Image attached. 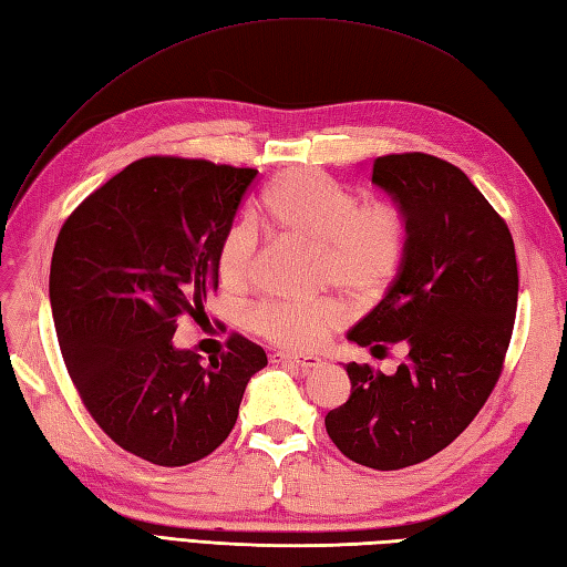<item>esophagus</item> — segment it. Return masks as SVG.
I'll return each mask as SVG.
<instances>
[{
	"instance_id": "1",
	"label": "esophagus",
	"mask_w": 567,
	"mask_h": 567,
	"mask_svg": "<svg viewBox=\"0 0 567 567\" xmlns=\"http://www.w3.org/2000/svg\"><path fill=\"white\" fill-rule=\"evenodd\" d=\"M270 361L272 364H292L301 371H311L316 367H321V359L318 357H297V354H285V352H272Z\"/></svg>"
}]
</instances>
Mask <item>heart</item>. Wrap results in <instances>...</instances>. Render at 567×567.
<instances>
[{
	"mask_svg": "<svg viewBox=\"0 0 567 567\" xmlns=\"http://www.w3.org/2000/svg\"><path fill=\"white\" fill-rule=\"evenodd\" d=\"M260 215L280 239L313 249L318 280L357 299H375L398 280L410 251V223L398 203L359 196L328 174L297 167L280 174L260 196ZM258 231L251 220L231 223L217 244L215 266L227 289L251 278ZM342 321L336 301H264L246 316L256 336L285 350H311Z\"/></svg>",
	"mask_w": 567,
	"mask_h": 567,
	"instance_id": "obj_1",
	"label": "heart"
}]
</instances>
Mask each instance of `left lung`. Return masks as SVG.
<instances>
[{
  "label": "left lung",
  "mask_w": 567,
  "mask_h": 567,
  "mask_svg": "<svg viewBox=\"0 0 567 567\" xmlns=\"http://www.w3.org/2000/svg\"><path fill=\"white\" fill-rule=\"evenodd\" d=\"M371 179L410 223V251L393 287L347 332L393 375L347 364L352 395L326 414L344 457L393 472L441 453L496 388L517 309V260L503 217L460 167L429 153L373 159Z\"/></svg>",
  "instance_id": "8db88e82"
}]
</instances>
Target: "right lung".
Listing matches in <instances>:
<instances>
[{"label": "right lung", "instance_id": "right-lung-1", "mask_svg": "<svg viewBox=\"0 0 567 567\" xmlns=\"http://www.w3.org/2000/svg\"><path fill=\"white\" fill-rule=\"evenodd\" d=\"M256 177L210 159L141 157L56 235L50 303L66 371L95 424L159 467L210 455L268 364L239 332L208 361L172 347L177 318L203 313L217 289V244Z\"/></svg>", "mask_w": 567, "mask_h": 567}]
</instances>
